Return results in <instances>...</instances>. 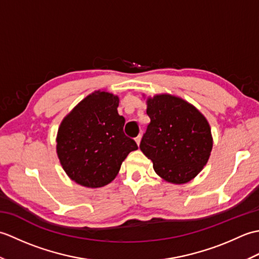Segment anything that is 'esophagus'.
Returning <instances> with one entry per match:
<instances>
[{
  "label": "esophagus",
  "instance_id": "obj_1",
  "mask_svg": "<svg viewBox=\"0 0 259 259\" xmlns=\"http://www.w3.org/2000/svg\"><path fill=\"white\" fill-rule=\"evenodd\" d=\"M135 140H136V142H137V145L139 146V145H140V141H141V135H139L138 137H137V138H136Z\"/></svg>",
  "mask_w": 259,
  "mask_h": 259
}]
</instances>
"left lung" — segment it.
<instances>
[{
  "label": "left lung",
  "instance_id": "8db88e82",
  "mask_svg": "<svg viewBox=\"0 0 259 259\" xmlns=\"http://www.w3.org/2000/svg\"><path fill=\"white\" fill-rule=\"evenodd\" d=\"M146 102L150 123L142 137L140 150L164 181L188 183L210 157L212 136L209 122L195 106L169 93L148 97Z\"/></svg>",
  "mask_w": 259,
  "mask_h": 259
}]
</instances>
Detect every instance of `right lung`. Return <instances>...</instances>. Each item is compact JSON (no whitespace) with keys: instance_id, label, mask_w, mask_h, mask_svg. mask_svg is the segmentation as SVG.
I'll use <instances>...</instances> for the list:
<instances>
[{"instance_id":"1","label":"right lung","mask_w":259,"mask_h":259,"mask_svg":"<svg viewBox=\"0 0 259 259\" xmlns=\"http://www.w3.org/2000/svg\"><path fill=\"white\" fill-rule=\"evenodd\" d=\"M119 97L106 90L87 96L63 118L57 135L60 163L74 183L100 188L117 177L122 161L138 149L123 133Z\"/></svg>"}]
</instances>
